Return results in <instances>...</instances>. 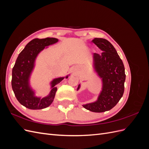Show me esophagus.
I'll return each mask as SVG.
<instances>
[{"instance_id":"34e87169","label":"esophagus","mask_w":149,"mask_h":149,"mask_svg":"<svg viewBox=\"0 0 149 149\" xmlns=\"http://www.w3.org/2000/svg\"><path fill=\"white\" fill-rule=\"evenodd\" d=\"M73 71H77V69H76V68H74V69H73Z\"/></svg>"}]
</instances>
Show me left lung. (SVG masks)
I'll return each mask as SVG.
<instances>
[{
	"label": "left lung",
	"mask_w": 149,
	"mask_h": 149,
	"mask_svg": "<svg viewBox=\"0 0 149 149\" xmlns=\"http://www.w3.org/2000/svg\"><path fill=\"white\" fill-rule=\"evenodd\" d=\"M92 42L102 52L93 54L94 68L102 79V88L96 101L83 106L90 111L103 112L113 108L123 96L125 68L116 49L108 40L95 38ZM79 88L80 84L77 90Z\"/></svg>",
	"instance_id": "obj_1"
}]
</instances>
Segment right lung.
Here are the masks:
<instances>
[{
	"label": "right lung",
	"instance_id": "obj_1",
	"mask_svg": "<svg viewBox=\"0 0 149 149\" xmlns=\"http://www.w3.org/2000/svg\"><path fill=\"white\" fill-rule=\"evenodd\" d=\"M55 38H35L30 41L18 56L12 69V87L15 96L22 105L30 109H42L48 107L53 101L57 88L65 77L54 79L51 82L52 90L49 95L43 98L36 97L30 86L29 78L38 53L46 47L58 42ZM68 76H66L68 78Z\"/></svg>",
	"mask_w": 149,
	"mask_h": 149
}]
</instances>
